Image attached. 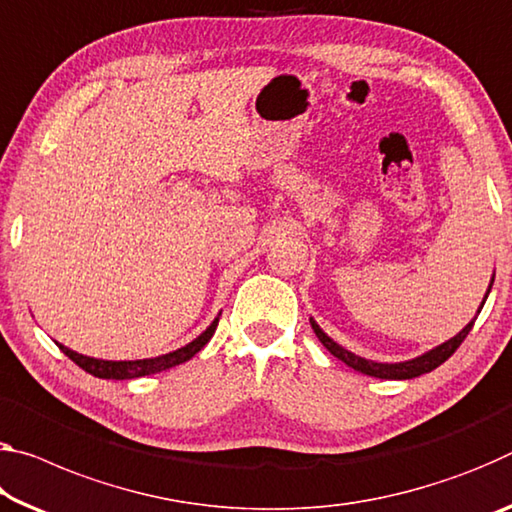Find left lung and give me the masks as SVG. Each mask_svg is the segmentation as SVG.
Returning a JSON list of instances; mask_svg holds the SVG:
<instances>
[{
    "mask_svg": "<svg viewBox=\"0 0 512 512\" xmlns=\"http://www.w3.org/2000/svg\"><path fill=\"white\" fill-rule=\"evenodd\" d=\"M492 282H494V278L490 280V287H488V291H485V298H483L481 307H478L476 316L481 314L485 300H488V294H490V289H492ZM476 316H474L472 321L467 323L465 328H462V330L458 332L456 337L446 339L444 344L431 348V351H426L424 355H419V358H412V360H405V362H373V360H367V358H360V355H355V353H351V351H346L344 346H339V344L335 342V339H330V337L326 335V332H323V330L319 328V323H316L314 319H310V323H312L314 335L319 337V342H321L323 346H326L328 351H330L332 355H335L337 360H342V362L348 364V367H351V369L360 371V373H367V376H373V378H383V380H410V378L421 376V373H428V371L437 369L442 362L449 360L451 355L456 353V348H458L462 342H465V337L469 335V330H472V326H474Z\"/></svg>",
    "mask_w": 512,
    "mask_h": 512,
    "instance_id": "obj_1",
    "label": "left lung"
}]
</instances>
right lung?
I'll list each match as a JSON object with an SVG mask.
<instances>
[{
  "mask_svg": "<svg viewBox=\"0 0 512 512\" xmlns=\"http://www.w3.org/2000/svg\"><path fill=\"white\" fill-rule=\"evenodd\" d=\"M221 316V314H218ZM218 316L216 319L209 323V328L198 335L193 342H189L182 348H177L173 353H166V355H159V358H145V360H97V358H88V355H81L77 351H70L68 346L59 344V348L63 353L68 355V358L77 364V367L84 369L86 373H91L95 378H113V380H132V378H141V376H150V373H159V371H166L170 367H177V364H182L186 360H191L193 355H196L202 346H205L212 335L216 332L218 326Z\"/></svg>",
  "mask_w": 512,
  "mask_h": 512,
  "instance_id": "right-lung-1",
  "label": "right lung"
}]
</instances>
